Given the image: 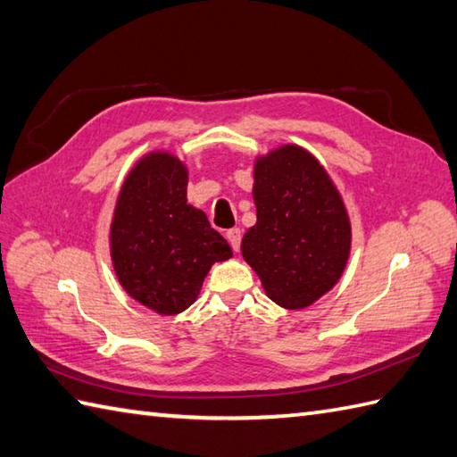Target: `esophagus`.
I'll return each instance as SVG.
<instances>
[{
  "label": "esophagus",
  "mask_w": 457,
  "mask_h": 457,
  "mask_svg": "<svg viewBox=\"0 0 457 457\" xmlns=\"http://www.w3.org/2000/svg\"><path fill=\"white\" fill-rule=\"evenodd\" d=\"M227 240L230 242L232 250H235V253H238V248H240V240H242L240 228H230V230H227Z\"/></svg>",
  "instance_id": "34e87169"
}]
</instances>
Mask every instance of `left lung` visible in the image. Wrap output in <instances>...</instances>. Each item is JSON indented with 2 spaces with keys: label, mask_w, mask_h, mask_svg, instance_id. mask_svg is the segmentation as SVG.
I'll use <instances>...</instances> for the list:
<instances>
[{
  "label": "left lung",
  "mask_w": 457,
  "mask_h": 457,
  "mask_svg": "<svg viewBox=\"0 0 457 457\" xmlns=\"http://www.w3.org/2000/svg\"><path fill=\"white\" fill-rule=\"evenodd\" d=\"M256 225L242 238L270 300L303 310L337 284L351 253V222L323 165L300 145H280L254 163Z\"/></svg>",
  "instance_id": "8db88e82"
}]
</instances>
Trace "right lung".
<instances>
[{
	"label": "right lung",
	"mask_w": 457,
	"mask_h": 457,
	"mask_svg": "<svg viewBox=\"0 0 457 457\" xmlns=\"http://www.w3.org/2000/svg\"><path fill=\"white\" fill-rule=\"evenodd\" d=\"M110 254L128 295L155 313L175 315L197 300L211 266L232 250L187 203V167L170 152H152L120 189Z\"/></svg>",
	"instance_id": "right-lung-1"
}]
</instances>
